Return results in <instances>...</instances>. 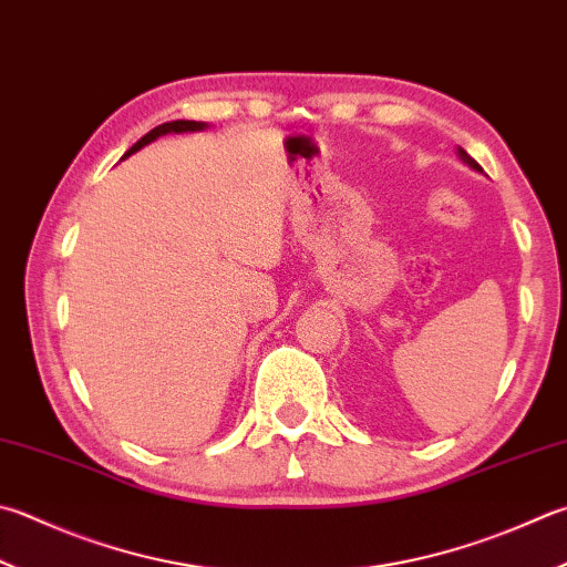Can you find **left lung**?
<instances>
[{
    "label": "left lung",
    "instance_id": "1",
    "mask_svg": "<svg viewBox=\"0 0 567 567\" xmlns=\"http://www.w3.org/2000/svg\"><path fill=\"white\" fill-rule=\"evenodd\" d=\"M456 155H458V157H462V159H464V163H466L468 167H474V169H476V173H484V169H482V165H478V163H476V159H474L472 155H468V153L464 151V147H458V151H456Z\"/></svg>",
    "mask_w": 567,
    "mask_h": 567
}]
</instances>
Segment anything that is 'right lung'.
<instances>
[{
  "label": "right lung",
  "mask_w": 567,
  "mask_h": 567,
  "mask_svg": "<svg viewBox=\"0 0 567 567\" xmlns=\"http://www.w3.org/2000/svg\"><path fill=\"white\" fill-rule=\"evenodd\" d=\"M205 127H207V123H199V121H173V123H163V125L153 127L151 133H145V135L141 137V141H137L123 157L137 153V151H141V147H145L147 143L157 141L159 135H167V133H195V131H205Z\"/></svg>",
  "instance_id": "add662e5"
}]
</instances>
